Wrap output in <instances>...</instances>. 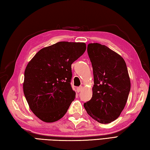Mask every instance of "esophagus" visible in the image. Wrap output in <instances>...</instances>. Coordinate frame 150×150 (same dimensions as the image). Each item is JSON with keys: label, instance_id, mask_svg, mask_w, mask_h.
Returning <instances> with one entry per match:
<instances>
[{"label": "esophagus", "instance_id": "34e87169", "mask_svg": "<svg viewBox=\"0 0 150 150\" xmlns=\"http://www.w3.org/2000/svg\"><path fill=\"white\" fill-rule=\"evenodd\" d=\"M83 87L82 86H81L78 87L77 88V92H81V91L83 90Z\"/></svg>", "mask_w": 150, "mask_h": 150}]
</instances>
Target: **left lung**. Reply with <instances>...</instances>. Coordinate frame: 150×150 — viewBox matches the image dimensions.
Here are the masks:
<instances>
[{
	"label": "left lung",
	"instance_id": "8db88e82",
	"mask_svg": "<svg viewBox=\"0 0 150 150\" xmlns=\"http://www.w3.org/2000/svg\"><path fill=\"white\" fill-rule=\"evenodd\" d=\"M88 54L93 67L92 97L84 103L87 113L101 124H109L120 116L131 89L125 62L107 46L89 43Z\"/></svg>",
	"mask_w": 150,
	"mask_h": 150
}]
</instances>
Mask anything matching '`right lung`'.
<instances>
[{
  "mask_svg": "<svg viewBox=\"0 0 150 150\" xmlns=\"http://www.w3.org/2000/svg\"><path fill=\"white\" fill-rule=\"evenodd\" d=\"M86 49L84 43L60 42L40 50L28 63L23 92L32 112L43 122L58 121L74 100L71 64Z\"/></svg>",
  "mask_w": 150,
  "mask_h": 150,
  "instance_id": "right-lung-1",
  "label": "right lung"
}]
</instances>
